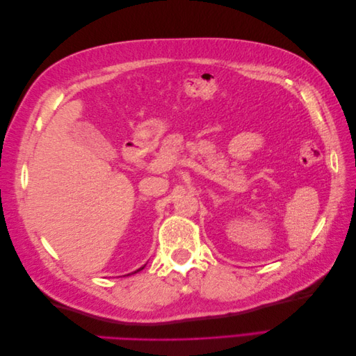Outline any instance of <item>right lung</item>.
I'll return each instance as SVG.
<instances>
[{
  "mask_svg": "<svg viewBox=\"0 0 356 356\" xmlns=\"http://www.w3.org/2000/svg\"><path fill=\"white\" fill-rule=\"evenodd\" d=\"M143 268H144V267H141V268H138V270H135L134 273H136V272H139V270H143Z\"/></svg>",
  "mask_w": 356,
  "mask_h": 356,
  "instance_id": "obj_1",
  "label": "right lung"
}]
</instances>
